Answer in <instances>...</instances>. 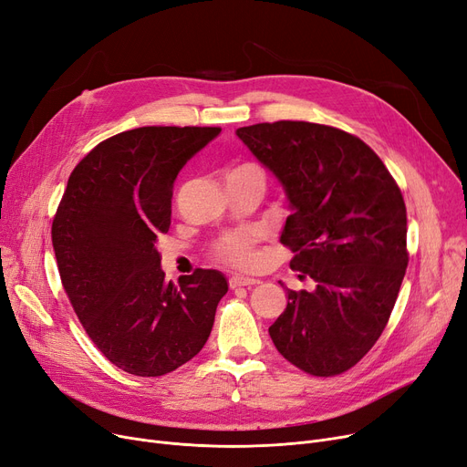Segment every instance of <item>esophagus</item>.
<instances>
[{
	"label": "esophagus",
	"mask_w": 467,
	"mask_h": 467,
	"mask_svg": "<svg viewBox=\"0 0 467 467\" xmlns=\"http://www.w3.org/2000/svg\"><path fill=\"white\" fill-rule=\"evenodd\" d=\"M255 284H259V280L250 278V276H233L229 280L231 288H252V286H255Z\"/></svg>",
	"instance_id": "esophagus-1"
}]
</instances>
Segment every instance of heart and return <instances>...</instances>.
<instances>
[{
    "label": "heart",
    "mask_w": 467,
    "mask_h": 467,
    "mask_svg": "<svg viewBox=\"0 0 467 467\" xmlns=\"http://www.w3.org/2000/svg\"><path fill=\"white\" fill-rule=\"evenodd\" d=\"M254 242H255L254 233H248V231L231 233L217 242L215 255L233 267H240V269L250 267L255 259Z\"/></svg>",
    "instance_id": "1"
}]
</instances>
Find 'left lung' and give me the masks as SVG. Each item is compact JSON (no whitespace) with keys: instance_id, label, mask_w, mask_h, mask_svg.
I'll use <instances>...</instances> for the list:
<instances>
[{"instance_id":"1","label":"left lung","mask_w":467,"mask_h":467,"mask_svg":"<svg viewBox=\"0 0 467 467\" xmlns=\"http://www.w3.org/2000/svg\"><path fill=\"white\" fill-rule=\"evenodd\" d=\"M236 135L286 192L280 242L297 276L315 280L286 288L275 348L307 374L346 372L381 336L409 265L400 189L367 143L330 126L282 119Z\"/></svg>"}]
</instances>
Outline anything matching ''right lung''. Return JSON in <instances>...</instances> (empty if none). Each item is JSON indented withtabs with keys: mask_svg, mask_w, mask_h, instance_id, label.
<instances>
[{
	"mask_svg": "<svg viewBox=\"0 0 467 467\" xmlns=\"http://www.w3.org/2000/svg\"><path fill=\"white\" fill-rule=\"evenodd\" d=\"M219 133L130 130L99 143L68 177L51 229L60 280L91 341L128 374L164 376L196 357L229 290L213 269L168 282L156 250L179 171Z\"/></svg>",
	"mask_w": 467,
	"mask_h": 467,
	"instance_id": "obj_1",
	"label": "right lung"
}]
</instances>
